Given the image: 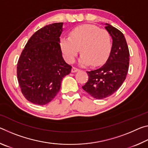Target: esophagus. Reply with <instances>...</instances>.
<instances>
[{"label": "esophagus", "instance_id": "1", "mask_svg": "<svg viewBox=\"0 0 148 148\" xmlns=\"http://www.w3.org/2000/svg\"><path fill=\"white\" fill-rule=\"evenodd\" d=\"M77 71H79V69L76 68V67H72V69L71 70V72L72 73H74V72H76Z\"/></svg>", "mask_w": 148, "mask_h": 148}]
</instances>
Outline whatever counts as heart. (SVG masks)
<instances>
[{
	"label": "heart",
	"mask_w": 148,
	"mask_h": 148,
	"mask_svg": "<svg viewBox=\"0 0 148 148\" xmlns=\"http://www.w3.org/2000/svg\"><path fill=\"white\" fill-rule=\"evenodd\" d=\"M66 61L72 63L79 51V63L82 66L91 64L99 66L106 61L112 49V38L109 32L93 25L84 24L75 27L70 37H63L60 42Z\"/></svg>",
	"instance_id": "heart-1"
}]
</instances>
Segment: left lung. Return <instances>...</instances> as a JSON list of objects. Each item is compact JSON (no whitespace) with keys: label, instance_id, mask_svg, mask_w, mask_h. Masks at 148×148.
I'll list each match as a JSON object with an SVG mask.
<instances>
[{"label":"left lung","instance_id":"left-lung-1","mask_svg":"<svg viewBox=\"0 0 148 148\" xmlns=\"http://www.w3.org/2000/svg\"><path fill=\"white\" fill-rule=\"evenodd\" d=\"M105 29L112 38V46L108 59L103 66L95 71H87L89 79L82 88L96 99L111 96L126 78L129 66V51L123 34L106 23Z\"/></svg>","mask_w":148,"mask_h":148}]
</instances>
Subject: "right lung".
<instances>
[{
    "label": "right lung",
    "mask_w": 148,
    "mask_h": 148,
    "mask_svg": "<svg viewBox=\"0 0 148 148\" xmlns=\"http://www.w3.org/2000/svg\"><path fill=\"white\" fill-rule=\"evenodd\" d=\"M63 23L42 27L30 38L19 57L17 76L21 91L32 103L51 102L72 66L64 61L60 46Z\"/></svg>",
    "instance_id": "add662e5"
}]
</instances>
